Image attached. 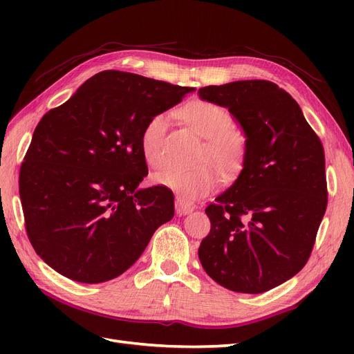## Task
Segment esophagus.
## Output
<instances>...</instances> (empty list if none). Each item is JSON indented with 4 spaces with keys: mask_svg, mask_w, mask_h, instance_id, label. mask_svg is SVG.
Here are the masks:
<instances>
[{
    "mask_svg": "<svg viewBox=\"0 0 354 354\" xmlns=\"http://www.w3.org/2000/svg\"><path fill=\"white\" fill-rule=\"evenodd\" d=\"M195 209L194 202L187 201L183 196H176V211L177 214H187Z\"/></svg>",
    "mask_w": 354,
    "mask_h": 354,
    "instance_id": "obj_1",
    "label": "esophagus"
}]
</instances>
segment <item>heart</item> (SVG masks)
Returning <instances> with one entry per match:
<instances>
[{"label":"heart","mask_w":354,"mask_h":354,"mask_svg":"<svg viewBox=\"0 0 354 354\" xmlns=\"http://www.w3.org/2000/svg\"><path fill=\"white\" fill-rule=\"evenodd\" d=\"M183 120L203 137L198 155V167L187 168L171 164L158 171L153 180L159 186L177 192L186 199H195L216 190L220 185V169L224 177L236 176L248 155V136L233 125V115L224 106L196 100L181 109ZM169 130V115L158 112L146 121L140 134V147L146 162L160 167L165 162V138Z\"/></svg>","instance_id":"1"}]
</instances>
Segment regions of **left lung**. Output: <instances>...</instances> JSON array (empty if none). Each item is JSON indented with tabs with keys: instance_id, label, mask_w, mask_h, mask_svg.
Segmentation results:
<instances>
[{
	"instance_id": "8db88e82",
	"label": "left lung",
	"mask_w": 354,
	"mask_h": 354,
	"mask_svg": "<svg viewBox=\"0 0 354 354\" xmlns=\"http://www.w3.org/2000/svg\"><path fill=\"white\" fill-rule=\"evenodd\" d=\"M248 136L238 180L205 208L203 270L234 292L260 294L303 269L328 205L324 146L291 94L266 80L208 85Z\"/></svg>"
}]
</instances>
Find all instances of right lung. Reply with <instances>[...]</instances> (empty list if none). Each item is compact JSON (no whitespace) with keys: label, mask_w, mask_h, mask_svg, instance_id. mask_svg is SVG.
Instances as JSON below:
<instances>
[{"label":"right lung","mask_w":354,"mask_h":354,"mask_svg":"<svg viewBox=\"0 0 354 354\" xmlns=\"http://www.w3.org/2000/svg\"><path fill=\"white\" fill-rule=\"evenodd\" d=\"M189 91L103 71L42 116L20 165L19 195L29 242L51 269L82 283L111 281L174 217L168 187L137 189L147 176L140 134Z\"/></svg>","instance_id":"add662e5"}]
</instances>
